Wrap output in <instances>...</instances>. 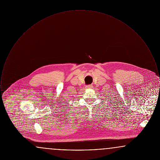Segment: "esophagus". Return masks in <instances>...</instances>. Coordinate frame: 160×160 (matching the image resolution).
Instances as JSON below:
<instances>
[{
  "label": "esophagus",
  "mask_w": 160,
  "mask_h": 160,
  "mask_svg": "<svg viewBox=\"0 0 160 160\" xmlns=\"http://www.w3.org/2000/svg\"><path fill=\"white\" fill-rule=\"evenodd\" d=\"M86 88L87 89H92L93 88V86L92 85H88L86 86Z\"/></svg>",
  "instance_id": "obj_1"
}]
</instances>
